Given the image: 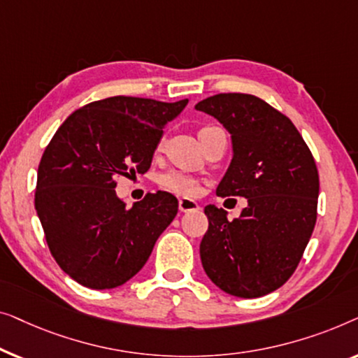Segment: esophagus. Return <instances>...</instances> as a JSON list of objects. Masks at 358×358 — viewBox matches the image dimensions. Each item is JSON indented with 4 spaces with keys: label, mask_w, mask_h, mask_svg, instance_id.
<instances>
[{
    "label": "esophagus",
    "mask_w": 358,
    "mask_h": 358,
    "mask_svg": "<svg viewBox=\"0 0 358 358\" xmlns=\"http://www.w3.org/2000/svg\"><path fill=\"white\" fill-rule=\"evenodd\" d=\"M178 208L181 213H191V210H198L199 204L189 198H181L178 201Z\"/></svg>",
    "instance_id": "esophagus-1"
}]
</instances>
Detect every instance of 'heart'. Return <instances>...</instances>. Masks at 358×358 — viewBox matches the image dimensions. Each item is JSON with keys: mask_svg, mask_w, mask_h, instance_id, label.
Listing matches in <instances>:
<instances>
[{"mask_svg": "<svg viewBox=\"0 0 358 358\" xmlns=\"http://www.w3.org/2000/svg\"><path fill=\"white\" fill-rule=\"evenodd\" d=\"M209 129V128H204ZM201 129V131H204ZM160 186L170 193L180 196H194L199 193V181L183 172H170L160 177Z\"/></svg>", "mask_w": 358, "mask_h": 358, "instance_id": "1", "label": "heart"}]
</instances>
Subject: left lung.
<instances>
[{
  "instance_id": "obj_1",
  "label": "left lung",
  "mask_w": 358,
  "mask_h": 358,
  "mask_svg": "<svg viewBox=\"0 0 358 358\" xmlns=\"http://www.w3.org/2000/svg\"><path fill=\"white\" fill-rule=\"evenodd\" d=\"M194 108L230 133L234 155L215 193L248 201L234 220L206 206L201 263L230 295H268L294 274L313 234L320 194L315 159L294 123L255 95L217 94Z\"/></svg>"
}]
</instances>
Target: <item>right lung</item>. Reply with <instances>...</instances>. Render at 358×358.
I'll use <instances>...</instances> for the list:
<instances>
[{"label":"right lung","instance_id":"right-lung-1","mask_svg":"<svg viewBox=\"0 0 358 358\" xmlns=\"http://www.w3.org/2000/svg\"><path fill=\"white\" fill-rule=\"evenodd\" d=\"M186 105L188 99L97 100L69 115L50 141L35 209L53 258L80 285L103 290L128 282L177 215L178 201L167 191L127 208L115 178L148 172L164 127Z\"/></svg>","mask_w":358,"mask_h":358}]
</instances>
